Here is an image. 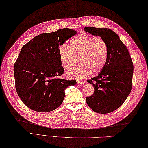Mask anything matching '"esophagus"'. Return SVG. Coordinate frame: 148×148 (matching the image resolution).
Segmentation results:
<instances>
[{
  "instance_id": "1",
  "label": "esophagus",
  "mask_w": 148,
  "mask_h": 148,
  "mask_svg": "<svg viewBox=\"0 0 148 148\" xmlns=\"http://www.w3.org/2000/svg\"><path fill=\"white\" fill-rule=\"evenodd\" d=\"M77 84H79V85H81V84H84V83L85 82V80H77Z\"/></svg>"
}]
</instances>
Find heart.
I'll return each instance as SVG.
<instances>
[{
  "mask_svg": "<svg viewBox=\"0 0 148 148\" xmlns=\"http://www.w3.org/2000/svg\"><path fill=\"white\" fill-rule=\"evenodd\" d=\"M59 56L62 66L67 70L74 68L79 59L80 64L68 72V76L82 79L92 72L97 73L103 69L109 57V47L102 38L81 33L70 39L68 46H60Z\"/></svg>",
  "mask_w": 148,
  "mask_h": 148,
  "instance_id": "heart-1",
  "label": "heart"
}]
</instances>
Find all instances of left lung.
<instances>
[{"mask_svg": "<svg viewBox=\"0 0 148 148\" xmlns=\"http://www.w3.org/2000/svg\"><path fill=\"white\" fill-rule=\"evenodd\" d=\"M85 31L104 39L109 47V57L105 67L98 76L87 82L94 92L86 98L91 109L99 114L116 110L130 94L134 66L127 48L119 36L110 29L86 27Z\"/></svg>", "mask_w": 148, "mask_h": 148, "instance_id": "1", "label": "left lung"}]
</instances>
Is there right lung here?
<instances>
[{
  "mask_svg": "<svg viewBox=\"0 0 148 148\" xmlns=\"http://www.w3.org/2000/svg\"><path fill=\"white\" fill-rule=\"evenodd\" d=\"M77 33L63 28L39 34L24 45L14 63L16 92L32 110L48 112L57 109L64 98V90L76 80L58 78L64 73L59 56L60 46Z\"/></svg>",
  "mask_w": 148,
  "mask_h": 148,
  "instance_id": "1",
  "label": "right lung"
}]
</instances>
